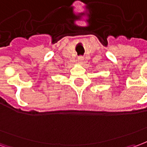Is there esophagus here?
I'll return each mask as SVG.
<instances>
[{"label": "esophagus", "mask_w": 147, "mask_h": 147, "mask_svg": "<svg viewBox=\"0 0 147 147\" xmlns=\"http://www.w3.org/2000/svg\"><path fill=\"white\" fill-rule=\"evenodd\" d=\"M78 61H79V62H80V64H83V61H84V58H83V57H80L78 58Z\"/></svg>", "instance_id": "1"}]
</instances>
